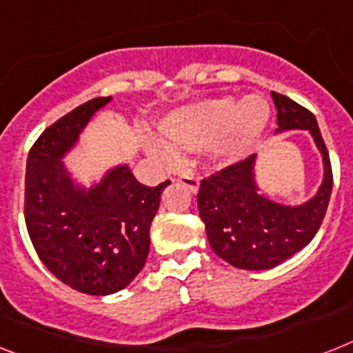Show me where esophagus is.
Wrapping results in <instances>:
<instances>
[{"instance_id": "1", "label": "esophagus", "mask_w": 353, "mask_h": 353, "mask_svg": "<svg viewBox=\"0 0 353 353\" xmlns=\"http://www.w3.org/2000/svg\"><path fill=\"white\" fill-rule=\"evenodd\" d=\"M177 181L181 183L183 186H186V188H188L192 194H197V190H199V179H197V177H194V174H192V172L179 176V179H177Z\"/></svg>"}]
</instances>
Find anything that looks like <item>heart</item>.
<instances>
[{
	"label": "heart",
	"instance_id": "1",
	"mask_svg": "<svg viewBox=\"0 0 353 353\" xmlns=\"http://www.w3.org/2000/svg\"><path fill=\"white\" fill-rule=\"evenodd\" d=\"M270 121V105L259 94L237 101L221 96L170 112L159 125L163 139L185 152L210 148L219 163H237L250 154Z\"/></svg>",
	"mask_w": 353,
	"mask_h": 353
}]
</instances>
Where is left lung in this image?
<instances>
[{
  "label": "left lung",
  "instance_id": "left-lung-1",
  "mask_svg": "<svg viewBox=\"0 0 353 353\" xmlns=\"http://www.w3.org/2000/svg\"><path fill=\"white\" fill-rule=\"evenodd\" d=\"M277 110L276 134L308 130L323 157V181L308 201L286 205L261 190L257 156H250L203 179L197 194L199 216L216 256L243 270H268L314 239L332 194L330 156L316 116L290 97L272 92Z\"/></svg>",
  "mask_w": 353,
  "mask_h": 353
}]
</instances>
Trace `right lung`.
Segmentation results:
<instances>
[{
    "label": "right lung",
    "mask_w": 353,
    "mask_h": 353,
    "mask_svg": "<svg viewBox=\"0 0 353 353\" xmlns=\"http://www.w3.org/2000/svg\"><path fill=\"white\" fill-rule=\"evenodd\" d=\"M110 101L90 99L50 125L28 152L25 177V223L37 256L61 283L88 296H110L136 279L170 185H141L125 163L85 185L63 161Z\"/></svg>",
    "instance_id": "1"
}]
</instances>
